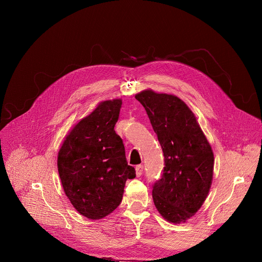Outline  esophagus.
Returning a JSON list of instances; mask_svg holds the SVG:
<instances>
[{
  "label": "esophagus",
  "mask_w": 262,
  "mask_h": 262,
  "mask_svg": "<svg viewBox=\"0 0 262 262\" xmlns=\"http://www.w3.org/2000/svg\"><path fill=\"white\" fill-rule=\"evenodd\" d=\"M143 173V166L142 164H138V166H136V174L137 176H141Z\"/></svg>",
  "instance_id": "esophagus-1"
}]
</instances>
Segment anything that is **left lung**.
Instances as JSON below:
<instances>
[{
  "label": "left lung",
  "instance_id": "obj_1",
  "mask_svg": "<svg viewBox=\"0 0 262 262\" xmlns=\"http://www.w3.org/2000/svg\"><path fill=\"white\" fill-rule=\"evenodd\" d=\"M144 107L164 156L153 201L168 222L185 223L202 207L212 183L214 157L196 117L176 95L146 89L135 95Z\"/></svg>",
  "mask_w": 262,
  "mask_h": 262
}]
</instances>
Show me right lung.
Listing matches in <instances>:
<instances>
[{"mask_svg": "<svg viewBox=\"0 0 262 262\" xmlns=\"http://www.w3.org/2000/svg\"><path fill=\"white\" fill-rule=\"evenodd\" d=\"M121 105V99L101 102L69 132L58 152L64 193L87 219L100 220L112 213L122 202L126 181L136 177L115 132Z\"/></svg>", "mask_w": 262, "mask_h": 262, "instance_id": "right-lung-1", "label": "right lung"}]
</instances>
